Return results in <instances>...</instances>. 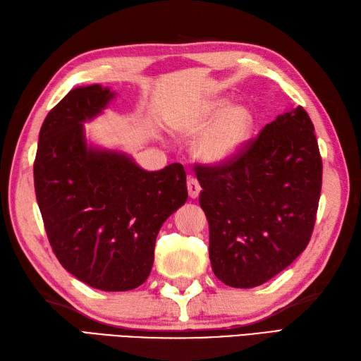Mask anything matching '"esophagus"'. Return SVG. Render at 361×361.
<instances>
[{"label": "esophagus", "instance_id": "esophagus-1", "mask_svg": "<svg viewBox=\"0 0 361 361\" xmlns=\"http://www.w3.org/2000/svg\"><path fill=\"white\" fill-rule=\"evenodd\" d=\"M200 183H198L194 176H189L188 178V192H189V197L190 198H197L198 195H200Z\"/></svg>", "mask_w": 361, "mask_h": 361}]
</instances>
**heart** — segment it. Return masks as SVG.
I'll use <instances>...</instances> for the list:
<instances>
[{
    "label": "heart",
    "mask_w": 361,
    "mask_h": 361,
    "mask_svg": "<svg viewBox=\"0 0 361 361\" xmlns=\"http://www.w3.org/2000/svg\"><path fill=\"white\" fill-rule=\"evenodd\" d=\"M181 133L195 136L194 153L206 166H224L239 157L256 128V114L247 104L229 105L226 97H212L175 119Z\"/></svg>",
    "instance_id": "1"
}]
</instances>
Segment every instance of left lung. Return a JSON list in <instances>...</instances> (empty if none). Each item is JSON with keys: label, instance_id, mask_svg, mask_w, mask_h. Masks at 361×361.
<instances>
[{"label": "left lung", "instance_id": "obj_1", "mask_svg": "<svg viewBox=\"0 0 361 361\" xmlns=\"http://www.w3.org/2000/svg\"><path fill=\"white\" fill-rule=\"evenodd\" d=\"M209 224V259L234 288L262 286L307 247L315 225L323 163L309 114L287 110L239 157L197 166Z\"/></svg>", "mask_w": 361, "mask_h": 361}]
</instances>
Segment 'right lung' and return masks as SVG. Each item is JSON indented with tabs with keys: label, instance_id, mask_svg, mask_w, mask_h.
I'll return each instance as SVG.
<instances>
[{
	"label": "right lung",
	"instance_id": "1",
	"mask_svg": "<svg viewBox=\"0 0 361 361\" xmlns=\"http://www.w3.org/2000/svg\"><path fill=\"white\" fill-rule=\"evenodd\" d=\"M109 87L71 90L38 135L34 185L54 255L79 281L127 291L149 278L161 226L186 203V172H157L127 153L88 144L83 124L113 101Z\"/></svg>",
	"mask_w": 361,
	"mask_h": 361
}]
</instances>
